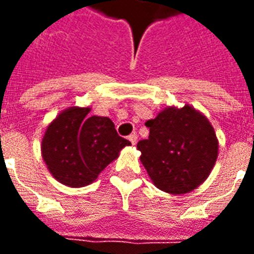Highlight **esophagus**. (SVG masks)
Segmentation results:
<instances>
[{
  "mask_svg": "<svg viewBox=\"0 0 254 254\" xmlns=\"http://www.w3.org/2000/svg\"><path fill=\"white\" fill-rule=\"evenodd\" d=\"M129 141L132 143V145H136V144H137V134H136V133L130 134V136H129Z\"/></svg>",
  "mask_w": 254,
  "mask_h": 254,
  "instance_id": "esophagus-1",
  "label": "esophagus"
}]
</instances>
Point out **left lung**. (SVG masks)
Segmentation results:
<instances>
[{
    "instance_id": "left-lung-1",
    "label": "left lung",
    "mask_w": 254,
    "mask_h": 254,
    "mask_svg": "<svg viewBox=\"0 0 254 254\" xmlns=\"http://www.w3.org/2000/svg\"><path fill=\"white\" fill-rule=\"evenodd\" d=\"M147 140L137 143L140 160L151 181L160 190L185 194L211 174L218 159L215 129L193 106H170L148 120Z\"/></svg>"
}]
</instances>
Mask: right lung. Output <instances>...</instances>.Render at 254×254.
Masks as SVG:
<instances>
[{
	"label": "right lung",
	"instance_id": "right-lung-1",
	"mask_svg": "<svg viewBox=\"0 0 254 254\" xmlns=\"http://www.w3.org/2000/svg\"><path fill=\"white\" fill-rule=\"evenodd\" d=\"M91 107L72 106L46 127L42 158L58 182L83 188L98 178L130 141L118 136L109 117L88 116Z\"/></svg>",
	"mask_w": 254,
	"mask_h": 254
}]
</instances>
